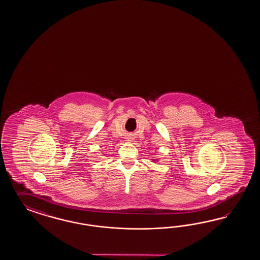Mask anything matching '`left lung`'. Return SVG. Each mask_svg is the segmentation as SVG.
<instances>
[{
    "instance_id": "8db88e82",
    "label": "left lung",
    "mask_w": 260,
    "mask_h": 260,
    "mask_svg": "<svg viewBox=\"0 0 260 260\" xmlns=\"http://www.w3.org/2000/svg\"><path fill=\"white\" fill-rule=\"evenodd\" d=\"M151 160H152L154 163H156V162L158 161L157 159H151Z\"/></svg>"
}]
</instances>
